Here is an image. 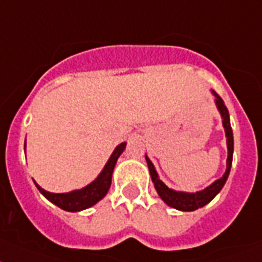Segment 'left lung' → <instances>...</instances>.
I'll return each mask as SVG.
<instances>
[{
	"label": "left lung",
	"instance_id": "obj_1",
	"mask_svg": "<svg viewBox=\"0 0 262 262\" xmlns=\"http://www.w3.org/2000/svg\"><path fill=\"white\" fill-rule=\"evenodd\" d=\"M213 96L215 97V105H217V110L220 112V115L222 118V126L225 128V135H226V146H228V159H226V170H225V174L222 175L221 178L214 181L211 185H209L207 187H205L204 190L201 191H195V193H186V191H177V190H172L170 187L165 185L159 179V175H158L157 170H155L152 162L148 159V157L146 155L147 166H148V170H150L151 179H152V183L155 186V190H157L158 195L161 196L162 201L165 202L166 205H168L170 207H174L177 210L181 211H194L200 207H204L205 205H207L213 200L214 196L217 195L220 191L222 190L224 185L228 181L229 172H230V167H232L233 162V150H234V140H233V131L232 127H230V118H229V111L226 105H225L224 100H222L220 95H217L215 91H211Z\"/></svg>",
	"mask_w": 262,
	"mask_h": 262
}]
</instances>
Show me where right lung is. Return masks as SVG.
Returning a JSON list of instances; mask_svg holds the SVG:
<instances>
[{
  "label": "right lung",
  "instance_id": "1",
  "mask_svg": "<svg viewBox=\"0 0 262 262\" xmlns=\"http://www.w3.org/2000/svg\"><path fill=\"white\" fill-rule=\"evenodd\" d=\"M126 142H123L119 146H116V148L114 150V152L111 154L110 159L105 163L104 168L101 170V172L96 177L95 181L87 185L83 189L79 190H72L69 193H49L47 190H44L41 186H38L37 183L34 182L36 187L38 189L42 195L52 202L53 205L58 206L60 209L66 211H81L85 210L88 207L94 206L100 200H103L105 196V194L108 193V190L111 187V181H112V172H114V168H115L116 162H118L119 157L122 155V152L126 148ZM27 147V140H25V146Z\"/></svg>",
  "mask_w": 262,
  "mask_h": 262
}]
</instances>
